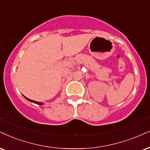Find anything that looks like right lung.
Here are the masks:
<instances>
[{
  "mask_svg": "<svg viewBox=\"0 0 150 150\" xmlns=\"http://www.w3.org/2000/svg\"><path fill=\"white\" fill-rule=\"evenodd\" d=\"M25 97V99H26L28 101H30V102H33V103H36V104L40 105V106H42V105H43V104H44V103H42V102H38V101H34V100H31V99H28V98H26L25 97Z\"/></svg>",
  "mask_w": 150,
  "mask_h": 150,
  "instance_id": "1",
  "label": "right lung"
}]
</instances>
